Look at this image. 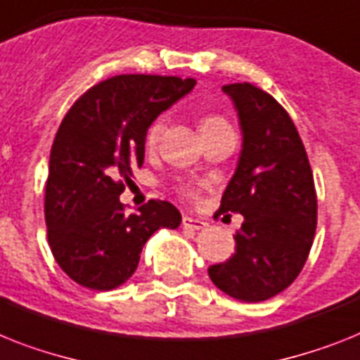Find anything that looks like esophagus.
Instances as JSON below:
<instances>
[{"mask_svg": "<svg viewBox=\"0 0 360 360\" xmlns=\"http://www.w3.org/2000/svg\"><path fill=\"white\" fill-rule=\"evenodd\" d=\"M182 224H184V228H191V230H204V228H207V222L200 221V219H195V217H189V215H184Z\"/></svg>", "mask_w": 360, "mask_h": 360, "instance_id": "1", "label": "esophagus"}]
</instances>
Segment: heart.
I'll return each mask as SVG.
<instances>
[{
	"mask_svg": "<svg viewBox=\"0 0 360 360\" xmlns=\"http://www.w3.org/2000/svg\"><path fill=\"white\" fill-rule=\"evenodd\" d=\"M228 129H231L230 123H228V121L219 114H204L200 115V120H198V130H200L202 138L204 139L213 136V134L221 132V130H228ZM162 130H163L162 117L154 121V123L148 127L147 138H145V143H147L148 148L156 147L160 136H162ZM184 195H186V197H195L197 193L193 191V189H184Z\"/></svg>",
	"mask_w": 360,
	"mask_h": 360,
	"instance_id": "obj_1",
	"label": "heart"
}]
</instances>
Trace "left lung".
<instances>
[{"label":"left lung","mask_w":360,"mask_h":360,"mask_svg":"<svg viewBox=\"0 0 360 360\" xmlns=\"http://www.w3.org/2000/svg\"><path fill=\"white\" fill-rule=\"evenodd\" d=\"M233 101L243 150L221 207L240 213L236 254L207 269L213 283L240 302L280 294L304 269L316 231V189L307 153L287 110L250 82L222 86Z\"/></svg>","instance_id":"8db88e82"}]
</instances>
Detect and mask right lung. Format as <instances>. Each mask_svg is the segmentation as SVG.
<instances>
[{
	"label": "right lung",
	"instance_id": "right-lung-1",
	"mask_svg": "<svg viewBox=\"0 0 360 360\" xmlns=\"http://www.w3.org/2000/svg\"><path fill=\"white\" fill-rule=\"evenodd\" d=\"M193 86L180 77H110L64 115L51 147L44 212L53 255L75 283L120 287L138 269L148 237L180 226L182 215L171 202L148 200L129 215L120 195L143 165L148 127Z\"/></svg>",
	"mask_w": 360,
	"mask_h": 360
}]
</instances>
